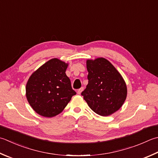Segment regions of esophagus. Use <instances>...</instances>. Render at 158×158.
<instances>
[{"mask_svg": "<svg viewBox=\"0 0 158 158\" xmlns=\"http://www.w3.org/2000/svg\"><path fill=\"white\" fill-rule=\"evenodd\" d=\"M83 88H79L78 90H77V94H80L81 93V92H83Z\"/></svg>", "mask_w": 158, "mask_h": 158, "instance_id": "34e87169", "label": "esophagus"}]
</instances>
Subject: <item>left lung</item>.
<instances>
[{
    "mask_svg": "<svg viewBox=\"0 0 158 158\" xmlns=\"http://www.w3.org/2000/svg\"><path fill=\"white\" fill-rule=\"evenodd\" d=\"M88 83L83 99L100 116L112 115L123 106L127 95L124 79L110 61L103 57L86 60Z\"/></svg>",
    "mask_w": 158,
    "mask_h": 158,
    "instance_id": "left-lung-1",
    "label": "left lung"
}]
</instances>
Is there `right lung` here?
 Returning a JSON list of instances; mask_svg holds the SVG:
<instances>
[{
	"label": "right lung",
	"mask_w": 158,
	"mask_h": 158,
	"mask_svg": "<svg viewBox=\"0 0 158 158\" xmlns=\"http://www.w3.org/2000/svg\"><path fill=\"white\" fill-rule=\"evenodd\" d=\"M69 63L52 58L31 74L26 85V97L39 115L51 118L64 110L76 92L66 70Z\"/></svg>",
	"instance_id": "add662e5"
}]
</instances>
